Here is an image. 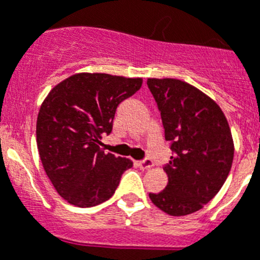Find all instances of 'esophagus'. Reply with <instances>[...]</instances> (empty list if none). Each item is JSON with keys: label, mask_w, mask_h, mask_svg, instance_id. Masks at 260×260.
<instances>
[{"label": "esophagus", "mask_w": 260, "mask_h": 260, "mask_svg": "<svg viewBox=\"0 0 260 260\" xmlns=\"http://www.w3.org/2000/svg\"><path fill=\"white\" fill-rule=\"evenodd\" d=\"M137 166L139 167V169H142V170H147V169H150V167H153L154 164H153V160L151 159H143V160H138L137 162Z\"/></svg>", "instance_id": "1"}]
</instances>
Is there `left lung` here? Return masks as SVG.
Segmentation results:
<instances>
[{
	"instance_id": "left-lung-1",
	"label": "left lung",
	"mask_w": 260,
	"mask_h": 260,
	"mask_svg": "<svg viewBox=\"0 0 260 260\" xmlns=\"http://www.w3.org/2000/svg\"><path fill=\"white\" fill-rule=\"evenodd\" d=\"M173 155L165 190L149 197L169 215H188L209 203L226 182L234 159L231 130L220 107L181 79L149 78Z\"/></svg>"
}]
</instances>
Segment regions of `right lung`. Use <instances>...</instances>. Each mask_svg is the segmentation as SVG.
<instances>
[{
    "instance_id": "add662e5",
    "label": "right lung",
    "mask_w": 260,
    "mask_h": 260,
    "mask_svg": "<svg viewBox=\"0 0 260 260\" xmlns=\"http://www.w3.org/2000/svg\"><path fill=\"white\" fill-rule=\"evenodd\" d=\"M142 78L79 73L51 89L37 118V147L46 175L70 205L91 207L110 199L132 160L105 153L101 139L113 130L122 101Z\"/></svg>"
}]
</instances>
